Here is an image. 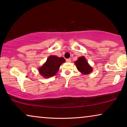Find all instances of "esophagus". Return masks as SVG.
Listing matches in <instances>:
<instances>
[{"label":"esophagus","instance_id":"obj_1","mask_svg":"<svg viewBox=\"0 0 127 127\" xmlns=\"http://www.w3.org/2000/svg\"><path fill=\"white\" fill-rule=\"evenodd\" d=\"M66 61L67 62H71V59L70 58L66 59Z\"/></svg>","mask_w":127,"mask_h":127}]
</instances>
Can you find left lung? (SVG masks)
Instances as JSON below:
<instances>
[{
  "mask_svg": "<svg viewBox=\"0 0 127 127\" xmlns=\"http://www.w3.org/2000/svg\"><path fill=\"white\" fill-rule=\"evenodd\" d=\"M74 63L78 70L83 74H89L93 70L92 67L88 65L87 61L84 57H80Z\"/></svg>",
  "mask_w": 127,
  "mask_h": 127,
  "instance_id": "1",
  "label": "left lung"
}]
</instances>
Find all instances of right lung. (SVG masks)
Here are the masks:
<instances>
[{"label":"right lung","mask_w":127,"mask_h":127,"mask_svg":"<svg viewBox=\"0 0 127 127\" xmlns=\"http://www.w3.org/2000/svg\"><path fill=\"white\" fill-rule=\"evenodd\" d=\"M65 62V60L63 57L59 58L55 55L50 56L46 63L39 68L40 73L46 78L52 77L57 73L61 65Z\"/></svg>","instance_id":"1"}]
</instances>
